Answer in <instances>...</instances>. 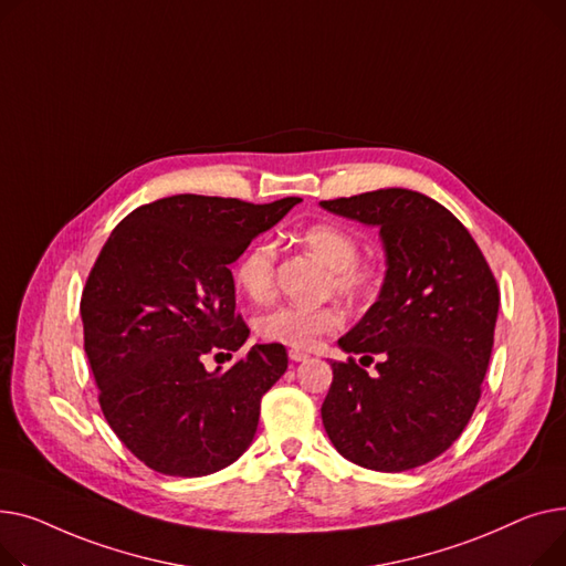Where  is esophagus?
Instances as JSON below:
<instances>
[{"label":"esophagus","instance_id":"34e87169","mask_svg":"<svg viewBox=\"0 0 566 566\" xmlns=\"http://www.w3.org/2000/svg\"><path fill=\"white\" fill-rule=\"evenodd\" d=\"M287 354H290V360H294V363H302V360L311 358L306 352H298V349H290Z\"/></svg>","mask_w":566,"mask_h":566}]
</instances>
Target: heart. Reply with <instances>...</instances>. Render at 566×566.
Here are the masks:
<instances>
[{
  "label": "heart",
  "mask_w": 566,
  "mask_h": 566,
  "mask_svg": "<svg viewBox=\"0 0 566 566\" xmlns=\"http://www.w3.org/2000/svg\"><path fill=\"white\" fill-rule=\"evenodd\" d=\"M302 242L328 268V287L349 302H363L377 292L379 272L375 262L360 260V244L354 232L338 223H313L298 232ZM276 247L270 240L253 242L235 262V283L253 302H268L276 285ZM343 324V313L334 304L302 306L279 304L255 319L262 340L294 349H306L317 338L334 334Z\"/></svg>",
  "instance_id": "b5f03b06"
}]
</instances>
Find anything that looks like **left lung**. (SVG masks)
<instances>
[{
  "label": "left lung",
  "mask_w": 566,
  "mask_h": 566,
  "mask_svg": "<svg viewBox=\"0 0 566 566\" xmlns=\"http://www.w3.org/2000/svg\"><path fill=\"white\" fill-rule=\"evenodd\" d=\"M324 210L379 226L386 281L338 340L322 422L336 450L363 469L402 473L443 454L469 424L489 368L501 290L463 223L434 198L377 189ZM382 360L370 378L353 356Z\"/></svg>",
  "instance_id": "obj_1"
}]
</instances>
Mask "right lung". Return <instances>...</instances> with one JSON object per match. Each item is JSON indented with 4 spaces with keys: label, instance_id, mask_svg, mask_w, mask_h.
I'll list each match as a JSON object with an SVG mask.
<instances>
[{
    "label": "right lung",
    "instance_id": "add662e5",
    "mask_svg": "<svg viewBox=\"0 0 566 566\" xmlns=\"http://www.w3.org/2000/svg\"><path fill=\"white\" fill-rule=\"evenodd\" d=\"M302 198L247 203L178 193L129 212L97 253L82 292L84 352L114 434L148 469L201 478L253 441L260 400L287 370L283 345H253L226 373L249 326L228 270Z\"/></svg>",
    "mask_w": 566,
    "mask_h": 566
}]
</instances>
